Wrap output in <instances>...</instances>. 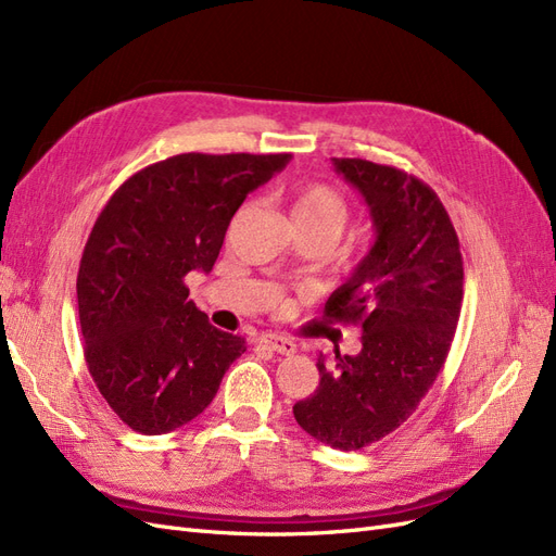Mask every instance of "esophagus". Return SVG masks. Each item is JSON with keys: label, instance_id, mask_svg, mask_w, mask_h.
<instances>
[{"label": "esophagus", "instance_id": "34e87169", "mask_svg": "<svg viewBox=\"0 0 556 556\" xmlns=\"http://www.w3.org/2000/svg\"><path fill=\"white\" fill-rule=\"evenodd\" d=\"M260 345L274 350V352H280V355H294L296 352V343L292 339H288V336H280V333H264L257 339Z\"/></svg>", "mask_w": 556, "mask_h": 556}]
</instances>
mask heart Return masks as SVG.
<instances>
[{
	"label": "heart",
	"instance_id": "obj_1",
	"mask_svg": "<svg viewBox=\"0 0 556 556\" xmlns=\"http://www.w3.org/2000/svg\"><path fill=\"white\" fill-rule=\"evenodd\" d=\"M292 227H304L325 233L336 241L343 233L350 208L341 192L327 182H304L290 197Z\"/></svg>",
	"mask_w": 556,
	"mask_h": 556
}]
</instances>
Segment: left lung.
Wrapping results in <instances>:
<instances>
[{
    "label": "left lung",
    "mask_w": 556,
    "mask_h": 556,
    "mask_svg": "<svg viewBox=\"0 0 556 556\" xmlns=\"http://www.w3.org/2000/svg\"><path fill=\"white\" fill-rule=\"evenodd\" d=\"M333 169L364 197L376 241L325 313L362 329V350L317 357V390L294 403L315 441L352 452L399 429L447 359L464 296L459 239L441 199L419 178L359 157Z\"/></svg>",
    "instance_id": "1"
}]
</instances>
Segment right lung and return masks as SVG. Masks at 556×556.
I'll use <instances>...</instances> for the list:
<instances>
[{"label": "right lung", "instance_id": "1", "mask_svg": "<svg viewBox=\"0 0 556 556\" xmlns=\"http://www.w3.org/2000/svg\"><path fill=\"white\" fill-rule=\"evenodd\" d=\"M292 160L185 153L127 178L99 213L76 294L86 362L123 422L169 433L208 408L241 336L215 329L185 276L208 274L243 199Z\"/></svg>", "mask_w": 556, "mask_h": 556}]
</instances>
